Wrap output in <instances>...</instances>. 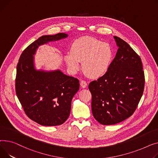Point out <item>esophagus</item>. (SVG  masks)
Returning a JSON list of instances; mask_svg holds the SVG:
<instances>
[{
  "label": "esophagus",
  "mask_w": 158,
  "mask_h": 158,
  "mask_svg": "<svg viewBox=\"0 0 158 158\" xmlns=\"http://www.w3.org/2000/svg\"><path fill=\"white\" fill-rule=\"evenodd\" d=\"M87 82H86L85 81L81 80V81H80V86H81L82 88H85V87H87Z\"/></svg>",
  "instance_id": "obj_1"
}]
</instances>
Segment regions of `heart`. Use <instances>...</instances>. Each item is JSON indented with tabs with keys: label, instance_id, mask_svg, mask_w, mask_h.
I'll use <instances>...</instances> for the list:
<instances>
[{
	"label": "heart",
	"instance_id": "obj_1",
	"mask_svg": "<svg viewBox=\"0 0 158 158\" xmlns=\"http://www.w3.org/2000/svg\"><path fill=\"white\" fill-rule=\"evenodd\" d=\"M113 57L114 50L109 43L85 36L73 43L65 60L71 71L78 70L80 62H82V69L87 76L98 78L107 71Z\"/></svg>",
	"mask_w": 158,
	"mask_h": 158
}]
</instances>
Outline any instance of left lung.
<instances>
[{
	"mask_svg": "<svg viewBox=\"0 0 158 158\" xmlns=\"http://www.w3.org/2000/svg\"><path fill=\"white\" fill-rule=\"evenodd\" d=\"M114 38L118 47L115 57L105 75L89 85L92 114L103 125L115 124L131 116L145 86L140 56L126 41Z\"/></svg>",
	"mask_w": 158,
	"mask_h": 158,
	"instance_id": "left-lung-1",
	"label": "left lung"
}]
</instances>
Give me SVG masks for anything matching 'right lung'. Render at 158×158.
<instances>
[{
  "mask_svg": "<svg viewBox=\"0 0 158 158\" xmlns=\"http://www.w3.org/2000/svg\"><path fill=\"white\" fill-rule=\"evenodd\" d=\"M67 37L65 33L40 37L23 50L17 65L16 96L28 117L42 126H59L66 121L80 83L60 70H36L33 55L39 46Z\"/></svg>",
  "mask_w": 158,
  "mask_h": 158,
  "instance_id": "obj_1",
  "label": "right lung"
}]
</instances>
